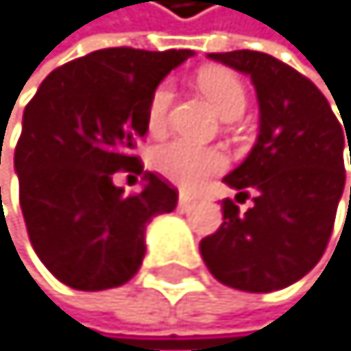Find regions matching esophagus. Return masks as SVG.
<instances>
[{"instance_id": "obj_1", "label": "esophagus", "mask_w": 351, "mask_h": 351, "mask_svg": "<svg viewBox=\"0 0 351 351\" xmlns=\"http://www.w3.org/2000/svg\"><path fill=\"white\" fill-rule=\"evenodd\" d=\"M193 202H195V195H190V193H179V206H181V208H188Z\"/></svg>"}]
</instances>
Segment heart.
Returning <instances> with one entry per match:
<instances>
[{"label": "heart", "mask_w": 351, "mask_h": 351, "mask_svg": "<svg viewBox=\"0 0 351 351\" xmlns=\"http://www.w3.org/2000/svg\"><path fill=\"white\" fill-rule=\"evenodd\" d=\"M199 87L210 98V103L223 118H237L246 107L244 82L235 73L223 69H208L199 75ZM172 105V87L161 82L152 91L145 109V125L149 134H161L168 125V114ZM149 165L168 181L183 188H195L206 177L223 170L226 156L215 147H202L188 143L183 138H174L168 143L156 145L149 152Z\"/></svg>", "instance_id": "obj_1"}]
</instances>
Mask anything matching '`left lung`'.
I'll list each match as a JSON object with an SVG mask.
<instances>
[{
  "label": "left lung",
  "instance_id": "left-lung-1",
  "mask_svg": "<svg viewBox=\"0 0 351 351\" xmlns=\"http://www.w3.org/2000/svg\"><path fill=\"white\" fill-rule=\"evenodd\" d=\"M210 58L251 75L258 91V143L223 177L242 197L248 188L258 195L244 215L223 199L221 226L202 239L199 251L221 285L276 291L307 276L323 258L345 188L343 147L350 128L341 125L316 84L278 58L260 51ZM348 145L351 154L350 138Z\"/></svg>",
  "mask_w": 351,
  "mask_h": 351
}]
</instances>
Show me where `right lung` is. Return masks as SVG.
I'll return each mask as SVG.
<instances>
[{"label":"right lung","instance_id":"obj_1","mask_svg":"<svg viewBox=\"0 0 351 351\" xmlns=\"http://www.w3.org/2000/svg\"><path fill=\"white\" fill-rule=\"evenodd\" d=\"M188 49H100L51 71L24 109L15 147L19 206L38 258L78 291L121 287L145 255V226L177 206V188L145 174L125 195L114 172H143L134 154L147 134L152 91Z\"/></svg>","mask_w":351,"mask_h":351}]
</instances>
